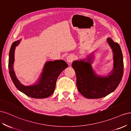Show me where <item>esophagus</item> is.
I'll return each mask as SVG.
<instances>
[{
    "mask_svg": "<svg viewBox=\"0 0 131 131\" xmlns=\"http://www.w3.org/2000/svg\"><path fill=\"white\" fill-rule=\"evenodd\" d=\"M73 60H74V57L72 56V55H69V56H67L66 58V60L67 62L69 63H71L73 61Z\"/></svg>",
    "mask_w": 131,
    "mask_h": 131,
    "instance_id": "esophagus-1",
    "label": "esophagus"
}]
</instances>
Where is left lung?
Listing matches in <instances>:
<instances>
[{"mask_svg": "<svg viewBox=\"0 0 131 131\" xmlns=\"http://www.w3.org/2000/svg\"><path fill=\"white\" fill-rule=\"evenodd\" d=\"M107 41L113 52V68L107 75H99L92 67L94 53L86 59L72 63L77 77L79 92L87 99H101L114 91L120 84L124 73L123 56L121 48L111 37Z\"/></svg>", "mask_w": 131, "mask_h": 131, "instance_id": "obj_1", "label": "left lung"}]
</instances>
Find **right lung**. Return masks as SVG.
<instances>
[{
  "label": "right lung",
  "instance_id": "right-lung-1",
  "mask_svg": "<svg viewBox=\"0 0 131 131\" xmlns=\"http://www.w3.org/2000/svg\"><path fill=\"white\" fill-rule=\"evenodd\" d=\"M20 41L21 40H19L12 43L9 52V70L12 81L18 90L31 98L48 97L54 91L59 75L69 66L65 61L62 60L47 61L35 84L30 85H24L17 78L14 70L15 49L20 43Z\"/></svg>",
  "mask_w": 131,
  "mask_h": 131
}]
</instances>
